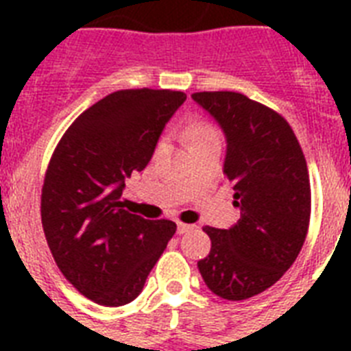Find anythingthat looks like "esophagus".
I'll return each instance as SVG.
<instances>
[{
    "label": "esophagus",
    "mask_w": 351,
    "mask_h": 351,
    "mask_svg": "<svg viewBox=\"0 0 351 351\" xmlns=\"http://www.w3.org/2000/svg\"><path fill=\"white\" fill-rule=\"evenodd\" d=\"M193 230H197V226H193V224H182V222H178V226H176V231L180 234L187 233V231H193Z\"/></svg>",
    "instance_id": "34e87169"
}]
</instances>
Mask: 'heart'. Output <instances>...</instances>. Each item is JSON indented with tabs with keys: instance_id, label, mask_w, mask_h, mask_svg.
I'll return each mask as SVG.
<instances>
[{
	"instance_id": "b5f03b06",
	"label": "heart",
	"mask_w": 351,
	"mask_h": 351,
	"mask_svg": "<svg viewBox=\"0 0 351 351\" xmlns=\"http://www.w3.org/2000/svg\"><path fill=\"white\" fill-rule=\"evenodd\" d=\"M189 138H191V145H197L208 140H219V131L208 121H197L189 129Z\"/></svg>"
}]
</instances>
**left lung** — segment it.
Returning a JSON list of instances; mask_svg holds the SVG:
<instances>
[{
    "mask_svg": "<svg viewBox=\"0 0 351 351\" xmlns=\"http://www.w3.org/2000/svg\"><path fill=\"white\" fill-rule=\"evenodd\" d=\"M191 98L226 136L224 175L240 219L230 230L206 226L211 251L198 269L215 295L244 300L288 271L308 233L311 189L293 129L278 112L231 90Z\"/></svg>",
    "mask_w": 351,
    "mask_h": 351,
    "instance_id": "obj_1",
    "label": "left lung"
}]
</instances>
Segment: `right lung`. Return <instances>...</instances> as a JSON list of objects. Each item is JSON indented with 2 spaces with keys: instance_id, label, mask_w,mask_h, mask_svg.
<instances>
[{
  "instance_id": "1",
  "label": "right lung",
  "mask_w": 351,
  "mask_h": 351,
  "mask_svg": "<svg viewBox=\"0 0 351 351\" xmlns=\"http://www.w3.org/2000/svg\"><path fill=\"white\" fill-rule=\"evenodd\" d=\"M186 98L180 90H117L82 112L52 153L41 189L47 244L63 277L96 304L136 299L175 234L171 220L123 209L121 193Z\"/></svg>"
}]
</instances>
